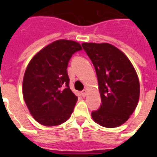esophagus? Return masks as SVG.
<instances>
[{"label": "esophagus", "instance_id": "esophagus-1", "mask_svg": "<svg viewBox=\"0 0 157 157\" xmlns=\"http://www.w3.org/2000/svg\"><path fill=\"white\" fill-rule=\"evenodd\" d=\"M87 94H88V92H87L86 90H84L83 91H81V95L83 96V97H86L87 95Z\"/></svg>", "mask_w": 157, "mask_h": 157}]
</instances>
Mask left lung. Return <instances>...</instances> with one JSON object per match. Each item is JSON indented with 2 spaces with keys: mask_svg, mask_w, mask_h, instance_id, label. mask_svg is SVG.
I'll use <instances>...</instances> for the list:
<instances>
[{
  "mask_svg": "<svg viewBox=\"0 0 157 157\" xmlns=\"http://www.w3.org/2000/svg\"><path fill=\"white\" fill-rule=\"evenodd\" d=\"M98 77L102 104L91 113L93 120L107 128L128 121L136 108L140 86L133 64L121 50L109 43H82Z\"/></svg>",
  "mask_w": 157,
  "mask_h": 157,
  "instance_id": "1",
  "label": "left lung"
}]
</instances>
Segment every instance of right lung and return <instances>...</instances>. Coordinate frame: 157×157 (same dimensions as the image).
<instances>
[{"mask_svg": "<svg viewBox=\"0 0 157 157\" xmlns=\"http://www.w3.org/2000/svg\"><path fill=\"white\" fill-rule=\"evenodd\" d=\"M82 50L76 41L58 40L37 52L23 80V99L40 124L55 126L70 118L77 101L68 86L67 67L72 54Z\"/></svg>", "mask_w": 157, "mask_h": 157, "instance_id": "add662e5", "label": "right lung"}]
</instances>
